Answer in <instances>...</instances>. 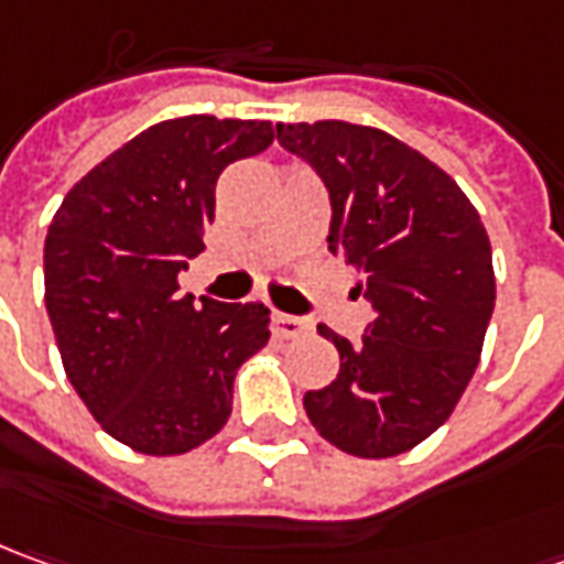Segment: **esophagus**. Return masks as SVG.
<instances>
[{
    "label": "esophagus",
    "instance_id": "1",
    "mask_svg": "<svg viewBox=\"0 0 564 564\" xmlns=\"http://www.w3.org/2000/svg\"><path fill=\"white\" fill-rule=\"evenodd\" d=\"M274 330L283 340H293V337H300L302 330H305V321L296 318V315H286V312H274Z\"/></svg>",
    "mask_w": 564,
    "mask_h": 564
}]
</instances>
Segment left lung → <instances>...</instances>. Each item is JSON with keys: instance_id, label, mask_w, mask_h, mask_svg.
Returning <instances> with one entry per match:
<instances>
[{"instance_id": "1", "label": "left lung", "mask_w": 564, "mask_h": 564, "mask_svg": "<svg viewBox=\"0 0 564 564\" xmlns=\"http://www.w3.org/2000/svg\"><path fill=\"white\" fill-rule=\"evenodd\" d=\"M278 140L318 171L327 246L375 308L359 343L318 327L340 375L305 393V415L349 456L409 453L453 415L480 361L496 302L490 237L443 167L378 127L278 124Z\"/></svg>"}]
</instances>
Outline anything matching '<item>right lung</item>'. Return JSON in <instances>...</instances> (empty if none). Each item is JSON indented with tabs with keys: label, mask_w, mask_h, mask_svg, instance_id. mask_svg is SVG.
<instances>
[{
	"label": "right lung",
	"mask_w": 564,
	"mask_h": 564,
	"mask_svg": "<svg viewBox=\"0 0 564 564\" xmlns=\"http://www.w3.org/2000/svg\"><path fill=\"white\" fill-rule=\"evenodd\" d=\"M274 143L271 121L186 115L115 149L70 186L46 234V312L70 387L102 431L181 456L230 417L234 378L271 337L262 302L181 296L215 184Z\"/></svg>",
	"instance_id": "add662e5"
}]
</instances>
